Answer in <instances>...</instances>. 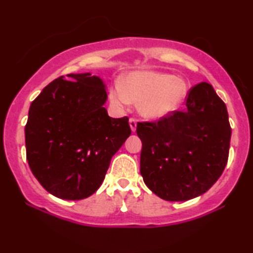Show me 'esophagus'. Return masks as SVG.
Segmentation results:
<instances>
[{
	"label": "esophagus",
	"instance_id": "1",
	"mask_svg": "<svg viewBox=\"0 0 253 253\" xmlns=\"http://www.w3.org/2000/svg\"><path fill=\"white\" fill-rule=\"evenodd\" d=\"M129 123H130L131 130L134 132V131H136V127H137V120L134 119V117H131V119L129 120Z\"/></svg>",
	"mask_w": 253,
	"mask_h": 253
}]
</instances>
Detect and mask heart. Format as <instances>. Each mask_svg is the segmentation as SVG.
Returning a JSON list of instances; mask_svg holds the SVG:
<instances>
[{"label": "heart", "mask_w": 253, "mask_h": 253, "mask_svg": "<svg viewBox=\"0 0 253 253\" xmlns=\"http://www.w3.org/2000/svg\"><path fill=\"white\" fill-rule=\"evenodd\" d=\"M188 83L168 72L138 70L126 76L123 85L117 83L109 98L115 106L138 102L141 115L160 119L175 112L188 94Z\"/></svg>", "instance_id": "1"}]
</instances>
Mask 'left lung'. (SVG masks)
Returning <instances> with one entry per match:
<instances>
[{
  "instance_id": "8db88e82",
  "label": "left lung",
  "mask_w": 253,
  "mask_h": 253,
  "mask_svg": "<svg viewBox=\"0 0 253 253\" xmlns=\"http://www.w3.org/2000/svg\"><path fill=\"white\" fill-rule=\"evenodd\" d=\"M145 184L168 202L205 193L228 161L231 127L227 107L209 83L190 89L185 108L157 122H138Z\"/></svg>"
}]
</instances>
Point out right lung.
Masks as SVG:
<instances>
[{
  "label": "right lung",
  "instance_id": "add662e5",
  "mask_svg": "<svg viewBox=\"0 0 253 253\" xmlns=\"http://www.w3.org/2000/svg\"><path fill=\"white\" fill-rule=\"evenodd\" d=\"M107 96L102 79L85 72L61 76L31 103L26 159L40 184L57 198L93 195L130 136L126 116H108Z\"/></svg>",
  "mask_w": 253,
  "mask_h": 253
}]
</instances>
